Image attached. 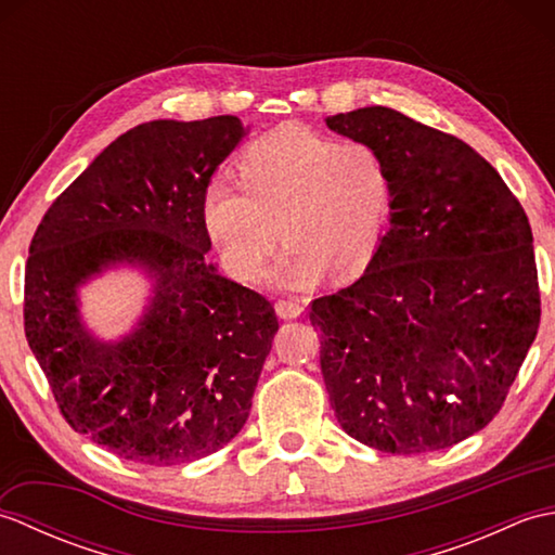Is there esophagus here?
<instances>
[{
	"mask_svg": "<svg viewBox=\"0 0 555 555\" xmlns=\"http://www.w3.org/2000/svg\"><path fill=\"white\" fill-rule=\"evenodd\" d=\"M276 314L281 320H296V317L302 314V300L300 298H279L276 300Z\"/></svg>",
	"mask_w": 555,
	"mask_h": 555,
	"instance_id": "obj_1",
	"label": "esophagus"
}]
</instances>
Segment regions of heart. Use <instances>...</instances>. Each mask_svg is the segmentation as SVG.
Listing matches in <instances>:
<instances>
[{
  "label": "heart",
  "instance_id": "1",
  "mask_svg": "<svg viewBox=\"0 0 555 555\" xmlns=\"http://www.w3.org/2000/svg\"><path fill=\"white\" fill-rule=\"evenodd\" d=\"M238 173L241 183L215 179L203 195L205 229L231 276L255 281L281 235L288 245L271 274L281 286L310 288L328 269L338 279L370 269L396 203L379 145L281 126L243 152Z\"/></svg>",
  "mask_w": 555,
  "mask_h": 555
}]
</instances>
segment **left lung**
Instances as JSON below:
<instances>
[{"label":"left lung","instance_id":"8db88e82","mask_svg":"<svg viewBox=\"0 0 555 555\" xmlns=\"http://www.w3.org/2000/svg\"><path fill=\"white\" fill-rule=\"evenodd\" d=\"M370 140L396 181L370 269L310 305L340 427L376 451L451 448L496 417L534 344L532 229L499 171L463 140L388 107L326 116Z\"/></svg>","mask_w":555,"mask_h":555}]
</instances>
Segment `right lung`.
<instances>
[{"mask_svg": "<svg viewBox=\"0 0 555 555\" xmlns=\"http://www.w3.org/2000/svg\"><path fill=\"white\" fill-rule=\"evenodd\" d=\"M247 128L238 116L140 124L104 147L33 235L23 320L64 420L112 453L155 467L227 446L250 415L279 332L271 302L221 276L203 195ZM135 263L153 279L139 326L87 332L77 286Z\"/></svg>", "mask_w": 555, "mask_h": 555, "instance_id": "right-lung-1", "label": "right lung"}]
</instances>
